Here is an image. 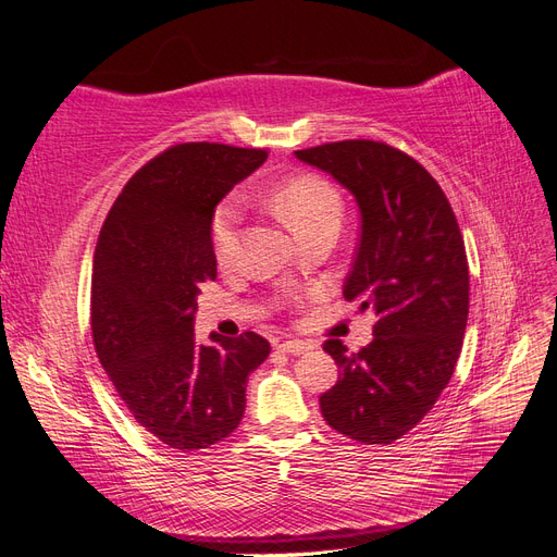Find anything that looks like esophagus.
I'll list each match as a JSON object with an SVG mask.
<instances>
[{"label": "esophagus", "mask_w": 557, "mask_h": 557, "mask_svg": "<svg viewBox=\"0 0 557 557\" xmlns=\"http://www.w3.org/2000/svg\"><path fill=\"white\" fill-rule=\"evenodd\" d=\"M278 350L290 352V356H301V352L313 350V344L301 342V339H288V342H281V344H278Z\"/></svg>", "instance_id": "esophagus-1"}]
</instances>
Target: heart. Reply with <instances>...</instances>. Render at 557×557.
<instances>
[{
  "mask_svg": "<svg viewBox=\"0 0 557 557\" xmlns=\"http://www.w3.org/2000/svg\"><path fill=\"white\" fill-rule=\"evenodd\" d=\"M272 207L281 221L288 225L297 237H307L309 232L342 223L344 201L334 185L311 172L295 174L281 181L269 195ZM242 223V201L230 197L218 205L211 218V246L213 256L221 264H230L237 250V230Z\"/></svg>",
  "mask_w": 557,
  "mask_h": 557,
  "instance_id": "1",
  "label": "heart"
}]
</instances>
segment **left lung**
<instances>
[{
  "mask_svg": "<svg viewBox=\"0 0 557 557\" xmlns=\"http://www.w3.org/2000/svg\"><path fill=\"white\" fill-rule=\"evenodd\" d=\"M295 156L356 197L362 232L344 297L376 313L374 339L348 352L327 339L339 381L320 395L327 425L360 444H393L448 385L469 313L465 242L444 190L423 164L372 139Z\"/></svg>",
  "mask_w": 557,
  "mask_h": 557,
  "instance_id": "1",
  "label": "left lung"
}]
</instances>
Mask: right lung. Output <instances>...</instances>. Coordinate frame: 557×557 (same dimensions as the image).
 Segmentation results:
<instances>
[{
	"mask_svg": "<svg viewBox=\"0 0 557 557\" xmlns=\"http://www.w3.org/2000/svg\"><path fill=\"white\" fill-rule=\"evenodd\" d=\"M267 150L176 144L117 195L92 260L97 358L132 418L162 444L193 450L239 428L246 381L272 346L256 332L195 339L199 285L215 281L213 211Z\"/></svg>",
	"mask_w": 557,
	"mask_h": 557,
	"instance_id": "right-lung-1",
	"label": "right lung"
}]
</instances>
